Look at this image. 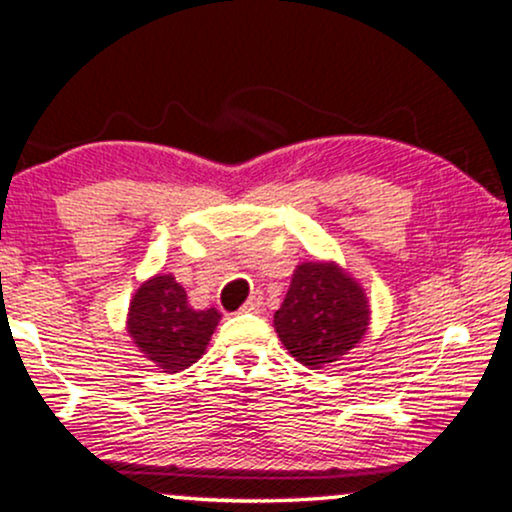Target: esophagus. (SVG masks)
Wrapping results in <instances>:
<instances>
[{
  "label": "esophagus",
  "instance_id": "1",
  "mask_svg": "<svg viewBox=\"0 0 512 512\" xmlns=\"http://www.w3.org/2000/svg\"><path fill=\"white\" fill-rule=\"evenodd\" d=\"M262 294L260 291H255V294L250 296V299L245 301V306H243V311H247V313H257V311H262Z\"/></svg>",
  "mask_w": 512,
  "mask_h": 512
}]
</instances>
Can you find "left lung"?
Masks as SVG:
<instances>
[{
    "label": "left lung",
    "mask_w": 512,
    "mask_h": 512,
    "mask_svg": "<svg viewBox=\"0 0 512 512\" xmlns=\"http://www.w3.org/2000/svg\"><path fill=\"white\" fill-rule=\"evenodd\" d=\"M369 306L362 286L333 262L296 267L286 299L274 313V328L291 357L306 367L338 362L362 340Z\"/></svg>",
    "instance_id": "1"
}]
</instances>
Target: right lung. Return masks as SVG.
<instances>
[{"label": "right lung", "instance_id": "add662e5", "mask_svg": "<svg viewBox=\"0 0 512 512\" xmlns=\"http://www.w3.org/2000/svg\"><path fill=\"white\" fill-rule=\"evenodd\" d=\"M221 313L194 311L187 291L172 274L148 279L128 308V333L150 362L167 372H182L204 355Z\"/></svg>", "mask_w": 512, "mask_h": 512}]
</instances>
